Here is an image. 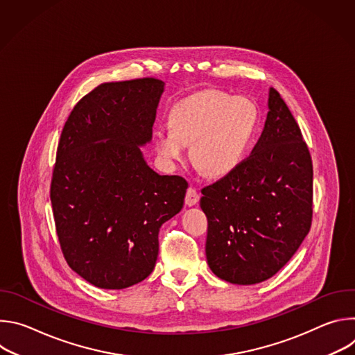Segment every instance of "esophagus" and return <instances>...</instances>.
<instances>
[{
  "mask_svg": "<svg viewBox=\"0 0 355 355\" xmlns=\"http://www.w3.org/2000/svg\"><path fill=\"white\" fill-rule=\"evenodd\" d=\"M199 198H200L199 192L193 187H189L187 189V193H185V204H187V207L196 205L198 202H199Z\"/></svg>",
  "mask_w": 355,
  "mask_h": 355,
  "instance_id": "esophagus-1",
  "label": "esophagus"
}]
</instances>
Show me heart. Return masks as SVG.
I'll return each mask as SVG.
<instances>
[{
  "label": "heart",
  "instance_id": "b5f03b06",
  "mask_svg": "<svg viewBox=\"0 0 355 355\" xmlns=\"http://www.w3.org/2000/svg\"><path fill=\"white\" fill-rule=\"evenodd\" d=\"M259 110L250 98L205 89L185 96L171 107L168 129L155 133V150L166 167L187 155L208 177H225L243 162L256 133Z\"/></svg>",
  "mask_w": 355,
  "mask_h": 355
}]
</instances>
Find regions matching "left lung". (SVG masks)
Instances as JSON below:
<instances>
[{
    "label": "left lung",
    "instance_id": "obj_1",
    "mask_svg": "<svg viewBox=\"0 0 355 355\" xmlns=\"http://www.w3.org/2000/svg\"><path fill=\"white\" fill-rule=\"evenodd\" d=\"M312 187L308 146L284 99L270 88L267 119L251 156L200 191L212 272L237 285L275 275L309 233Z\"/></svg>",
    "mask_w": 355,
    "mask_h": 355
}]
</instances>
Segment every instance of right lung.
Segmentation results:
<instances>
[{"mask_svg":"<svg viewBox=\"0 0 355 355\" xmlns=\"http://www.w3.org/2000/svg\"><path fill=\"white\" fill-rule=\"evenodd\" d=\"M164 81L107 83L71 111L58 147L50 200L70 268L103 289L147 278L163 223L184 207L188 182L160 175L141 153Z\"/></svg>","mask_w":355,"mask_h":355,"instance_id":"add662e5","label":"right lung"}]
</instances>
